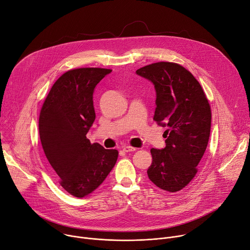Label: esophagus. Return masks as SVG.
Listing matches in <instances>:
<instances>
[{
	"instance_id": "1",
	"label": "esophagus",
	"mask_w": 250,
	"mask_h": 250,
	"mask_svg": "<svg viewBox=\"0 0 250 250\" xmlns=\"http://www.w3.org/2000/svg\"><path fill=\"white\" fill-rule=\"evenodd\" d=\"M123 149H124V152H125V153H128V152H135V151H137V148H136V147H132V146H125L123 147Z\"/></svg>"
}]
</instances>
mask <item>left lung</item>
<instances>
[{
	"instance_id": "left-lung-1",
	"label": "left lung",
	"mask_w": 250,
	"mask_h": 250,
	"mask_svg": "<svg viewBox=\"0 0 250 250\" xmlns=\"http://www.w3.org/2000/svg\"><path fill=\"white\" fill-rule=\"evenodd\" d=\"M156 89L154 121L167 127L166 146L152 148L148 179L162 190L177 192L197 173L208 145L211 108L200 83L183 66L157 62L137 70Z\"/></svg>"
}]
</instances>
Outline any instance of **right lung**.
Segmentation results:
<instances>
[{"label": "right lung", "mask_w": 250, "mask_h": 250, "mask_svg": "<svg viewBox=\"0 0 250 250\" xmlns=\"http://www.w3.org/2000/svg\"><path fill=\"white\" fill-rule=\"evenodd\" d=\"M111 72L77 68L62 74L50 89L39 116L45 156L60 185L74 197L93 192L114 167L119 152L90 144L86 134L95 120L93 91Z\"/></svg>", "instance_id": "right-lung-1"}]
</instances>
